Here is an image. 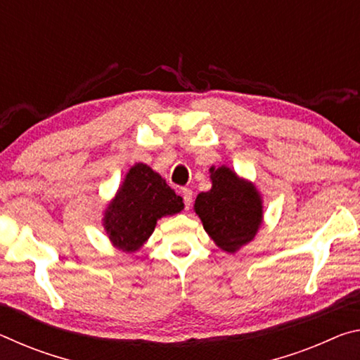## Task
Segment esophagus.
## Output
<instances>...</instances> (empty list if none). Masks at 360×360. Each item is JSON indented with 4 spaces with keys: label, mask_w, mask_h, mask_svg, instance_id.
<instances>
[{
    "label": "esophagus",
    "mask_w": 360,
    "mask_h": 360,
    "mask_svg": "<svg viewBox=\"0 0 360 360\" xmlns=\"http://www.w3.org/2000/svg\"><path fill=\"white\" fill-rule=\"evenodd\" d=\"M181 195H182V200H184L186 208L188 210V208H191V205H192V195H193L192 191H191V188H182Z\"/></svg>",
    "instance_id": "34e87169"
}]
</instances>
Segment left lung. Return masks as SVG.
<instances>
[{"label":"left lung","mask_w":360,"mask_h":360,"mask_svg":"<svg viewBox=\"0 0 360 360\" xmlns=\"http://www.w3.org/2000/svg\"><path fill=\"white\" fill-rule=\"evenodd\" d=\"M211 191L198 193L193 211L217 248L235 254L251 243L264 222V202L254 182L229 167H211Z\"/></svg>","instance_id":"8db88e82"}]
</instances>
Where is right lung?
Instances as JSON below:
<instances>
[{"label":"right lung","mask_w":360,"mask_h":360,"mask_svg":"<svg viewBox=\"0 0 360 360\" xmlns=\"http://www.w3.org/2000/svg\"><path fill=\"white\" fill-rule=\"evenodd\" d=\"M182 210V198L160 174L135 163L103 212V227L115 249L131 254L149 240L158 219Z\"/></svg>","instance_id":"add662e5"}]
</instances>
